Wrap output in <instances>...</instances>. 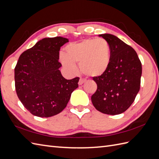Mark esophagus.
Listing matches in <instances>:
<instances>
[{"instance_id":"1","label":"esophagus","mask_w":159,"mask_h":159,"mask_svg":"<svg viewBox=\"0 0 159 159\" xmlns=\"http://www.w3.org/2000/svg\"><path fill=\"white\" fill-rule=\"evenodd\" d=\"M85 81H86V80L84 79L80 78V80H79V85H82V84L85 82Z\"/></svg>"}]
</instances>
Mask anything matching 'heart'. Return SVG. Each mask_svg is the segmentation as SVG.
Returning a JSON list of instances; mask_svg holds the SVG:
<instances>
[{
  "instance_id": "heart-1",
  "label": "heart",
  "mask_w": 159,
  "mask_h": 159,
  "mask_svg": "<svg viewBox=\"0 0 159 159\" xmlns=\"http://www.w3.org/2000/svg\"><path fill=\"white\" fill-rule=\"evenodd\" d=\"M110 47L106 40L89 38L66 47V54L60 52L59 59L66 70L75 74L79 64L84 75L99 76L105 74L110 64Z\"/></svg>"
}]
</instances>
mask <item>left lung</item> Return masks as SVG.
Masks as SVG:
<instances>
[{
  "label": "left lung",
  "mask_w": 159,
  "mask_h": 159,
  "mask_svg": "<svg viewBox=\"0 0 159 159\" xmlns=\"http://www.w3.org/2000/svg\"><path fill=\"white\" fill-rule=\"evenodd\" d=\"M99 36L110 47V64L105 74L93 77L97 89L91 101L101 113L120 114L130 107L140 90L142 64L136 51L116 36Z\"/></svg>",
  "instance_id": "1"
}]
</instances>
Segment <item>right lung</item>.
Wrapping results in <instances>:
<instances>
[{"label": "right lung", "instance_id": "1", "mask_svg": "<svg viewBox=\"0 0 159 159\" xmlns=\"http://www.w3.org/2000/svg\"><path fill=\"white\" fill-rule=\"evenodd\" d=\"M68 42L62 37L43 38L23 52L15 68L16 93L32 115L49 117L66 107L79 77L67 80L59 70V51Z\"/></svg>", "mask_w": 159, "mask_h": 159}]
</instances>
